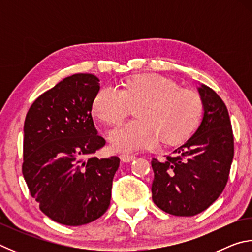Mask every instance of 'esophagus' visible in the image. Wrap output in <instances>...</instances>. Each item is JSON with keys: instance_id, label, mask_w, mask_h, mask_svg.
I'll return each instance as SVG.
<instances>
[{"instance_id": "34e87169", "label": "esophagus", "mask_w": 252, "mask_h": 252, "mask_svg": "<svg viewBox=\"0 0 252 252\" xmlns=\"http://www.w3.org/2000/svg\"><path fill=\"white\" fill-rule=\"evenodd\" d=\"M120 158L123 162H131L133 161L136 157L134 155H130V153H123Z\"/></svg>"}]
</instances>
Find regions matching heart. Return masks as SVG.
Returning a JSON list of instances; mask_svg holds the SVG:
<instances>
[{"instance_id": "1", "label": "heart", "mask_w": 252, "mask_h": 252, "mask_svg": "<svg viewBox=\"0 0 252 252\" xmlns=\"http://www.w3.org/2000/svg\"><path fill=\"white\" fill-rule=\"evenodd\" d=\"M136 105L138 120L121 123L110 131L113 150L152 148L160 139L165 144L180 142L192 132L201 114L197 93L159 74L134 76L122 89L105 85L93 99L92 111L102 121L117 123Z\"/></svg>"}]
</instances>
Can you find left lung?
<instances>
[{
    "mask_svg": "<svg viewBox=\"0 0 252 252\" xmlns=\"http://www.w3.org/2000/svg\"><path fill=\"white\" fill-rule=\"evenodd\" d=\"M201 122L192 136L164 161L152 159V200L173 216L191 217L219 198L227 185L233 160V134L227 106L200 83Z\"/></svg>",
    "mask_w": 252,
    "mask_h": 252,
    "instance_id": "left-lung-1",
    "label": "left lung"
}]
</instances>
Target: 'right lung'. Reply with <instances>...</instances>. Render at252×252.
Masks as SVG:
<instances>
[{"instance_id":"add662e5","label":"right lung","mask_w":252,"mask_h":252,"mask_svg":"<svg viewBox=\"0 0 252 252\" xmlns=\"http://www.w3.org/2000/svg\"><path fill=\"white\" fill-rule=\"evenodd\" d=\"M99 82L67 76L33 102L24 121V180L41 211L61 224L90 223L110 206L120 159L93 157L105 144L91 116Z\"/></svg>"}]
</instances>
